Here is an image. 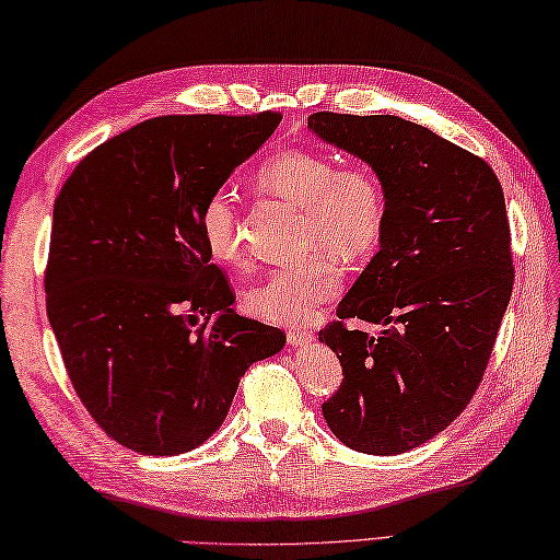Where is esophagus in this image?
<instances>
[{
  "instance_id": "34e87169",
  "label": "esophagus",
  "mask_w": 560,
  "mask_h": 560,
  "mask_svg": "<svg viewBox=\"0 0 560 560\" xmlns=\"http://www.w3.org/2000/svg\"><path fill=\"white\" fill-rule=\"evenodd\" d=\"M287 339H289L291 347H305V343H311L315 337H313V331H311V329L295 327V329H289Z\"/></svg>"
}]
</instances>
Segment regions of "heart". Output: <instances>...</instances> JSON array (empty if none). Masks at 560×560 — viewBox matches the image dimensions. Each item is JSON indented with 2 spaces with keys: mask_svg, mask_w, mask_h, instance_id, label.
<instances>
[{
  "mask_svg": "<svg viewBox=\"0 0 560 560\" xmlns=\"http://www.w3.org/2000/svg\"><path fill=\"white\" fill-rule=\"evenodd\" d=\"M257 185L267 195L303 209L305 247L323 245L339 259H361L377 247L387 221L383 180L363 163H337L319 151L291 149L269 159L257 171ZM237 211L231 189H213L199 209V233L209 253L241 265ZM341 271L329 255H311L293 267L265 273L245 293V307L273 325H299L317 305L335 299Z\"/></svg>",
  "mask_w": 560,
  "mask_h": 560,
  "instance_id": "heart-1",
  "label": "heart"
}]
</instances>
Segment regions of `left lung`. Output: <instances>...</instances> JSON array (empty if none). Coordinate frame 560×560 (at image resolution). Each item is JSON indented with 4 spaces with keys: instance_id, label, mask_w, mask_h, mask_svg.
<instances>
[{
    "instance_id": "left-lung-1",
    "label": "left lung",
    "mask_w": 560,
    "mask_h": 560,
    "mask_svg": "<svg viewBox=\"0 0 560 560\" xmlns=\"http://www.w3.org/2000/svg\"><path fill=\"white\" fill-rule=\"evenodd\" d=\"M307 129L371 165L385 187L377 255L319 341L343 380L323 404L343 445L399 455L457 419L477 392L513 293L503 187L491 165L395 115L313 113ZM377 324V336L343 318Z\"/></svg>"
}]
</instances>
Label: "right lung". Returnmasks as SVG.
Wrapping results in <instances>:
<instances>
[{
  "mask_svg": "<svg viewBox=\"0 0 560 560\" xmlns=\"http://www.w3.org/2000/svg\"><path fill=\"white\" fill-rule=\"evenodd\" d=\"M279 122V113L153 117L93 149L55 199L47 319L83 407L141 455L205 443L247 368L287 343L233 311L199 233L205 199Z\"/></svg>",
  "mask_w": 560,
  "mask_h": 560,
  "instance_id": "obj_1",
  "label": "right lung"
}]
</instances>
